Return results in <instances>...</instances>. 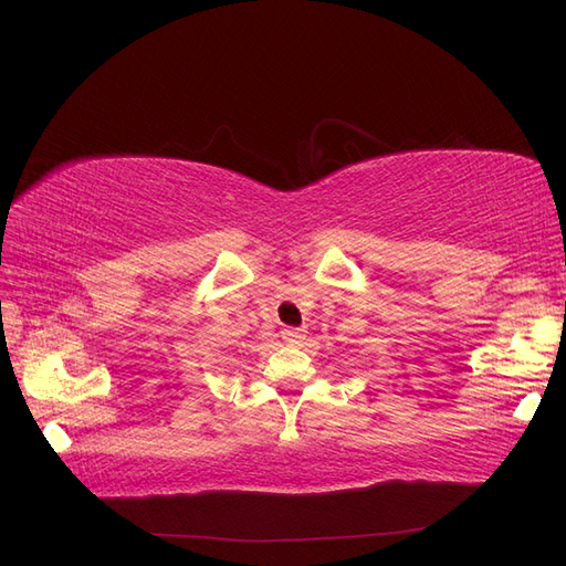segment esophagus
Segmentation results:
<instances>
[{"label":"esophagus","mask_w":566,"mask_h":566,"mask_svg":"<svg viewBox=\"0 0 566 566\" xmlns=\"http://www.w3.org/2000/svg\"><path fill=\"white\" fill-rule=\"evenodd\" d=\"M282 338L289 345H296V343H301L305 338V328H284L282 331Z\"/></svg>","instance_id":"esophagus-1"}]
</instances>
